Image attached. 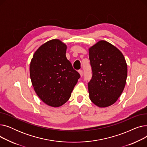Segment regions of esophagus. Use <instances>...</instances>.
Masks as SVG:
<instances>
[{
    "label": "esophagus",
    "instance_id": "esophagus-1",
    "mask_svg": "<svg viewBox=\"0 0 147 147\" xmlns=\"http://www.w3.org/2000/svg\"><path fill=\"white\" fill-rule=\"evenodd\" d=\"M79 73H80V75L81 76H83V71L82 70V69H79Z\"/></svg>",
    "mask_w": 147,
    "mask_h": 147
}]
</instances>
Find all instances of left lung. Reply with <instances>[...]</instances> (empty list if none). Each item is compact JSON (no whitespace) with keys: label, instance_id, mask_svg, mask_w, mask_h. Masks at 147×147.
Masks as SVG:
<instances>
[{"label":"left lung","instance_id":"obj_1","mask_svg":"<svg viewBox=\"0 0 147 147\" xmlns=\"http://www.w3.org/2000/svg\"><path fill=\"white\" fill-rule=\"evenodd\" d=\"M92 76L88 83L89 98L99 107L117 101L125 88L127 67L122 53L114 46L101 40L89 49Z\"/></svg>","mask_w":147,"mask_h":147}]
</instances>
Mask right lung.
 Wrapping results in <instances>:
<instances>
[{
    "instance_id": "right-lung-1",
    "label": "right lung",
    "mask_w": 147,
    "mask_h": 147,
    "mask_svg": "<svg viewBox=\"0 0 147 147\" xmlns=\"http://www.w3.org/2000/svg\"><path fill=\"white\" fill-rule=\"evenodd\" d=\"M66 49L59 40H49L38 48L30 63V78L36 94L53 107L68 101L80 77L67 59Z\"/></svg>"
}]
</instances>
